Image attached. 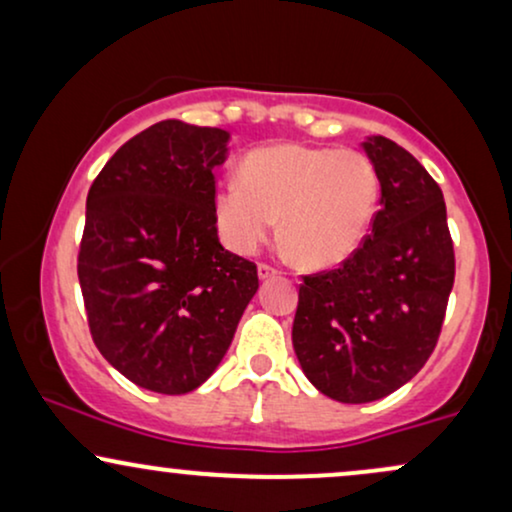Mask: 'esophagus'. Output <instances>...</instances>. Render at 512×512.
Listing matches in <instances>:
<instances>
[{
    "label": "esophagus",
    "instance_id": "esophagus-1",
    "mask_svg": "<svg viewBox=\"0 0 512 512\" xmlns=\"http://www.w3.org/2000/svg\"><path fill=\"white\" fill-rule=\"evenodd\" d=\"M257 272H260V279H262V281H267V279H274L276 274H281L279 269L272 267V264H267V262H262L260 267H257Z\"/></svg>",
    "mask_w": 512,
    "mask_h": 512
}]
</instances>
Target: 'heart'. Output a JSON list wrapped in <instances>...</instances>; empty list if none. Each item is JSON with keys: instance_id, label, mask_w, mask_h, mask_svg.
Masks as SVG:
<instances>
[{"instance_id": "b5f03b06", "label": "heart", "mask_w": 512, "mask_h": 512, "mask_svg": "<svg viewBox=\"0 0 512 512\" xmlns=\"http://www.w3.org/2000/svg\"><path fill=\"white\" fill-rule=\"evenodd\" d=\"M378 195L368 156L281 144L252 151L240 180L221 182L214 207L223 240L236 252H255L281 219V245L293 260L330 267L363 243Z\"/></svg>"}]
</instances>
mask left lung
I'll use <instances>...</instances> for the list:
<instances>
[{
  "label": "left lung",
  "instance_id": "left-lung-1",
  "mask_svg": "<svg viewBox=\"0 0 512 512\" xmlns=\"http://www.w3.org/2000/svg\"><path fill=\"white\" fill-rule=\"evenodd\" d=\"M363 149L380 180L373 228L339 267L303 276L293 317L303 373L344 404L383 399L424 368L455 281L438 182L392 139Z\"/></svg>",
  "mask_w": 512,
  "mask_h": 512
}]
</instances>
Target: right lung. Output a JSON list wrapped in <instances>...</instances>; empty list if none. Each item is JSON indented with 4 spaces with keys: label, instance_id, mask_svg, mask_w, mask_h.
Returning a JSON list of instances; mask_svg holds the SVG:
<instances>
[{
    "label": "right lung",
    "instance_id": "add662e5",
    "mask_svg": "<svg viewBox=\"0 0 512 512\" xmlns=\"http://www.w3.org/2000/svg\"><path fill=\"white\" fill-rule=\"evenodd\" d=\"M228 132L163 120L105 163L86 197L76 272L93 344L144 390L214 373L255 296L257 264L223 250L214 168Z\"/></svg>",
    "mask_w": 512,
    "mask_h": 512
}]
</instances>
